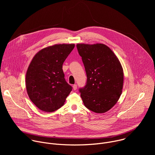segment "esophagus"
I'll list each match as a JSON object with an SVG mask.
<instances>
[{
	"mask_svg": "<svg viewBox=\"0 0 155 155\" xmlns=\"http://www.w3.org/2000/svg\"><path fill=\"white\" fill-rule=\"evenodd\" d=\"M73 89H74V90H76L77 89V84H74L73 85Z\"/></svg>",
	"mask_w": 155,
	"mask_h": 155,
	"instance_id": "1",
	"label": "esophagus"
}]
</instances>
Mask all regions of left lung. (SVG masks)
<instances>
[{"label": "left lung", "mask_w": 155, "mask_h": 155, "mask_svg": "<svg viewBox=\"0 0 155 155\" xmlns=\"http://www.w3.org/2000/svg\"><path fill=\"white\" fill-rule=\"evenodd\" d=\"M82 58L86 84L79 90L84 106L91 111L105 113L118 102L122 93L124 74L115 53L102 43H78Z\"/></svg>", "instance_id": "1"}]
</instances>
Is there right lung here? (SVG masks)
<instances>
[{
    "mask_svg": "<svg viewBox=\"0 0 155 155\" xmlns=\"http://www.w3.org/2000/svg\"><path fill=\"white\" fill-rule=\"evenodd\" d=\"M75 44H56L40 50L26 72V86L31 101L40 110L52 112L61 108L72 90L66 82L62 64Z\"/></svg>",
    "mask_w": 155,
    "mask_h": 155,
    "instance_id": "right-lung-1",
    "label": "right lung"
}]
</instances>
